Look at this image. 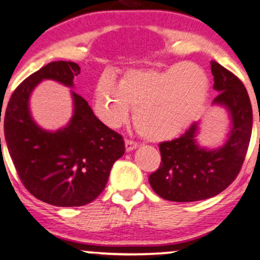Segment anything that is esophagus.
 <instances>
[{
  "instance_id": "esophagus-1",
  "label": "esophagus",
  "mask_w": 260,
  "mask_h": 260,
  "mask_svg": "<svg viewBox=\"0 0 260 260\" xmlns=\"http://www.w3.org/2000/svg\"><path fill=\"white\" fill-rule=\"evenodd\" d=\"M124 144H126V151H132L134 149H137V143L133 142V140H129V139H126V142H124Z\"/></svg>"
}]
</instances>
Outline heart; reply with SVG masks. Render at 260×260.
Listing matches in <instances>:
<instances>
[{"label":"heart","mask_w":260,"mask_h":260,"mask_svg":"<svg viewBox=\"0 0 260 260\" xmlns=\"http://www.w3.org/2000/svg\"><path fill=\"white\" fill-rule=\"evenodd\" d=\"M210 92V79L202 67L177 62L164 70L132 68L120 83L104 74L94 89V109L111 128L129 118L143 137L168 140L183 133L199 117Z\"/></svg>","instance_id":"heart-1"}]
</instances>
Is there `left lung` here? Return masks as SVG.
<instances>
[{
  "label": "left lung",
  "instance_id": "left-lung-1",
  "mask_svg": "<svg viewBox=\"0 0 260 260\" xmlns=\"http://www.w3.org/2000/svg\"><path fill=\"white\" fill-rule=\"evenodd\" d=\"M211 73L219 92L213 105L225 107L231 121L228 139L216 149L201 147L197 143L199 122H194L180 138L160 143L161 164L149 176V183L166 201L197 202L215 197L242 168L253 124L248 92L234 73L215 61H211Z\"/></svg>",
  "mask_w": 260,
  "mask_h": 260
}]
</instances>
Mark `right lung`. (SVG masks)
<instances>
[{"instance_id": "1", "label": "right lung", "mask_w": 260, "mask_h": 260, "mask_svg": "<svg viewBox=\"0 0 260 260\" xmlns=\"http://www.w3.org/2000/svg\"><path fill=\"white\" fill-rule=\"evenodd\" d=\"M79 73V66L70 61L44 66L18 85L6 109V144L20 181L35 198L56 207H82L98 198L112 165L124 154L122 136L105 126L73 90L67 126L51 132L32 120L29 99L35 86L51 79L73 88Z\"/></svg>"}]
</instances>
